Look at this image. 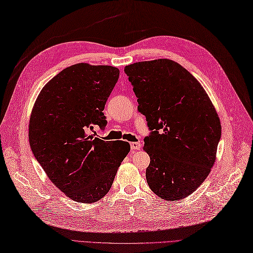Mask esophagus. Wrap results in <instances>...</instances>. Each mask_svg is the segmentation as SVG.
Masks as SVG:
<instances>
[{
	"label": "esophagus",
	"mask_w": 253,
	"mask_h": 253,
	"mask_svg": "<svg viewBox=\"0 0 253 253\" xmlns=\"http://www.w3.org/2000/svg\"><path fill=\"white\" fill-rule=\"evenodd\" d=\"M130 145H131V149H132L133 151H135V150H139L140 148H141L140 143H136V141H132V143H131Z\"/></svg>",
	"instance_id": "obj_1"
}]
</instances>
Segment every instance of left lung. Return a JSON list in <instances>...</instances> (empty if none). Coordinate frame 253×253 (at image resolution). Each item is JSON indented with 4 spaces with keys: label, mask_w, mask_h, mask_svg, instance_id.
Returning <instances> with one entry per match:
<instances>
[{
    "label": "left lung",
    "mask_w": 253,
    "mask_h": 253,
    "mask_svg": "<svg viewBox=\"0 0 253 253\" xmlns=\"http://www.w3.org/2000/svg\"><path fill=\"white\" fill-rule=\"evenodd\" d=\"M138 110L151 135L148 186L165 201H179L204 182L215 162L221 122L212 102L192 74L169 59L125 67Z\"/></svg>",
    "instance_id": "left-lung-1"
}]
</instances>
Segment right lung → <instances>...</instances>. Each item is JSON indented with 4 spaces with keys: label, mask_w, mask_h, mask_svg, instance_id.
<instances>
[{
    "label": "right lung",
    "mask_w": 253,
    "mask_h": 253,
    "mask_svg": "<svg viewBox=\"0 0 253 253\" xmlns=\"http://www.w3.org/2000/svg\"><path fill=\"white\" fill-rule=\"evenodd\" d=\"M119 78L109 65L77 63L42 87L29 123L31 149L50 181L78 203L105 196L117 170L130 152L127 141L93 137L105 128L104 107Z\"/></svg>",
    "instance_id": "1"
}]
</instances>
